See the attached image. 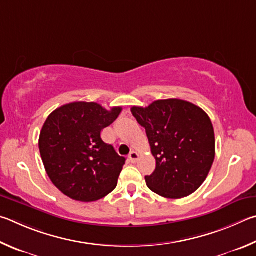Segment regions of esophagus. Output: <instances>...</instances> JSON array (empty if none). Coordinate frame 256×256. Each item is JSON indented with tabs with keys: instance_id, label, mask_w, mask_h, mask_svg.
<instances>
[{
	"instance_id": "34e87169",
	"label": "esophagus",
	"mask_w": 256,
	"mask_h": 256,
	"mask_svg": "<svg viewBox=\"0 0 256 256\" xmlns=\"http://www.w3.org/2000/svg\"><path fill=\"white\" fill-rule=\"evenodd\" d=\"M128 158H129V160H130L132 163H136L137 160H140V154H138L137 152H132V153L129 154Z\"/></svg>"
}]
</instances>
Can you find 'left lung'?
<instances>
[{
  "label": "left lung",
  "mask_w": 256,
  "mask_h": 256,
  "mask_svg": "<svg viewBox=\"0 0 256 256\" xmlns=\"http://www.w3.org/2000/svg\"><path fill=\"white\" fill-rule=\"evenodd\" d=\"M148 137L156 168L145 176L150 189L168 199L194 194L207 178L214 160V132L208 114L178 98L132 106Z\"/></svg>",
  "instance_id": "8db88e82"
}]
</instances>
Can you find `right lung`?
<instances>
[{
    "mask_svg": "<svg viewBox=\"0 0 256 256\" xmlns=\"http://www.w3.org/2000/svg\"><path fill=\"white\" fill-rule=\"evenodd\" d=\"M121 110H106L96 102H73L58 108L44 121L39 137L44 166L54 186L70 199L91 202L116 189L126 158L101 140V132Z\"/></svg>",
    "mask_w": 256,
    "mask_h": 256,
    "instance_id": "add662e5",
    "label": "right lung"
}]
</instances>
